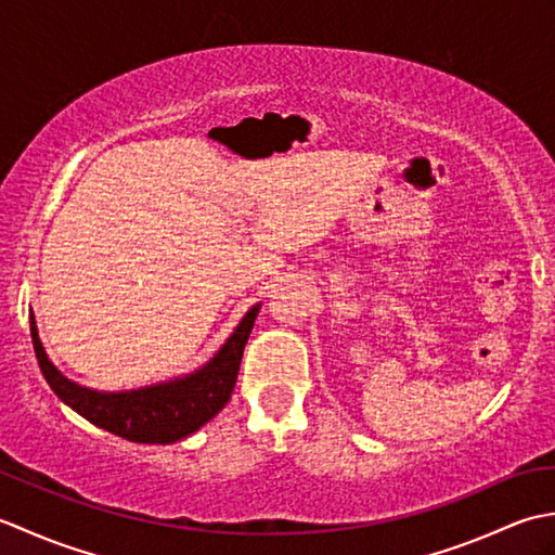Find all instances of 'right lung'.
Returning <instances> with one entry per match:
<instances>
[{"instance_id":"add662e5","label":"right lung","mask_w":555,"mask_h":555,"mask_svg":"<svg viewBox=\"0 0 555 555\" xmlns=\"http://www.w3.org/2000/svg\"><path fill=\"white\" fill-rule=\"evenodd\" d=\"M259 308L262 302L253 305L245 312L227 344L199 370L169 382L131 388V391H95V388L80 386L59 372L44 352L33 310L30 336L42 376L59 400H64L70 410H76L95 427L121 436L126 441L164 446L191 436L229 403Z\"/></svg>"}]
</instances>
